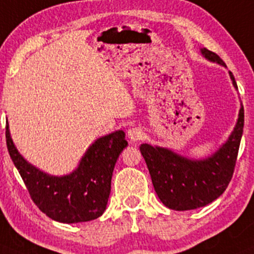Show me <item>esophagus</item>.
I'll return each mask as SVG.
<instances>
[{"label":"esophagus","mask_w":254,"mask_h":254,"mask_svg":"<svg viewBox=\"0 0 254 254\" xmlns=\"http://www.w3.org/2000/svg\"><path fill=\"white\" fill-rule=\"evenodd\" d=\"M128 138H129L132 142H138V140L142 139L144 137V132L140 129L139 127H133L130 129H128Z\"/></svg>","instance_id":"1"}]
</instances>
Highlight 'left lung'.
<instances>
[{"mask_svg":"<svg viewBox=\"0 0 254 254\" xmlns=\"http://www.w3.org/2000/svg\"><path fill=\"white\" fill-rule=\"evenodd\" d=\"M200 52L209 61L225 66L215 52L205 48L200 49ZM229 73L237 89L234 74ZM244 124L245 112L241 105L239 120L229 139L213 155L203 160L185 158L167 148L146 143L139 146L154 190L164 205L174 210H190L205 206L223 194L234 175Z\"/></svg>","mask_w":254,"mask_h":254,"instance_id":"8db88e82","label":"left lung"}]
</instances>
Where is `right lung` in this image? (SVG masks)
<instances>
[{
	"label": "right lung",
	"mask_w": 254,
	"mask_h": 254,
	"mask_svg": "<svg viewBox=\"0 0 254 254\" xmlns=\"http://www.w3.org/2000/svg\"><path fill=\"white\" fill-rule=\"evenodd\" d=\"M8 153L33 202L60 223L90 221L103 215L111 190V179L120 154L128 145L124 130H116L93 143L79 165L66 176H51L28 163L17 150L6 126Z\"/></svg>",
	"instance_id": "1"
}]
</instances>
